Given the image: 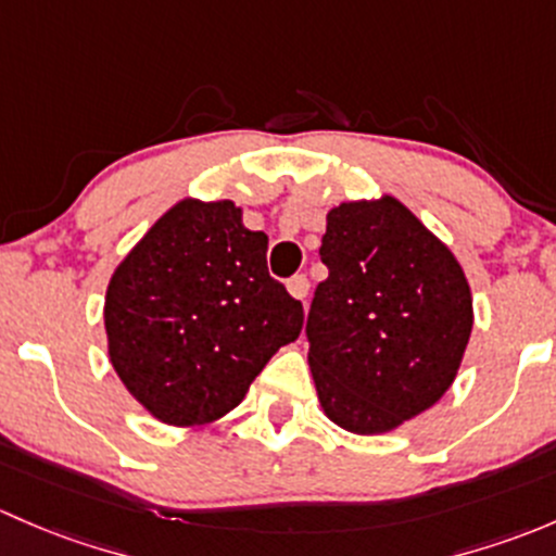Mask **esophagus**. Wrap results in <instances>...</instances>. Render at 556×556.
Segmentation results:
<instances>
[{
  "mask_svg": "<svg viewBox=\"0 0 556 556\" xmlns=\"http://www.w3.org/2000/svg\"><path fill=\"white\" fill-rule=\"evenodd\" d=\"M286 289H289V294L294 296V300L305 302L307 300V291H311V280H307L305 276H294L286 283Z\"/></svg>",
  "mask_w": 556,
  "mask_h": 556,
  "instance_id": "1",
  "label": "esophagus"
}]
</instances>
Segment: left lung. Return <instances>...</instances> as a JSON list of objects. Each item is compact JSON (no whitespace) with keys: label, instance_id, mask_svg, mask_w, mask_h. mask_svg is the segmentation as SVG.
I'll use <instances>...</instances> for the list:
<instances>
[{"label":"left lung","instance_id":"8db88e82","mask_svg":"<svg viewBox=\"0 0 556 556\" xmlns=\"http://www.w3.org/2000/svg\"><path fill=\"white\" fill-rule=\"evenodd\" d=\"M307 316V364L324 415L358 437L396 431L455 382L473 329L460 262L393 194L326 214Z\"/></svg>","mask_w":556,"mask_h":556}]
</instances>
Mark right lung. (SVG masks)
I'll use <instances>...</instances> for the list:
<instances>
[{"instance_id":"1","label":"right lung","mask_w":556,"mask_h":556,"mask_svg":"<svg viewBox=\"0 0 556 556\" xmlns=\"http://www.w3.org/2000/svg\"><path fill=\"white\" fill-rule=\"evenodd\" d=\"M302 302L267 273V236L232 200L170 205L106 286L109 362L154 420L205 426L300 337Z\"/></svg>"}]
</instances>
